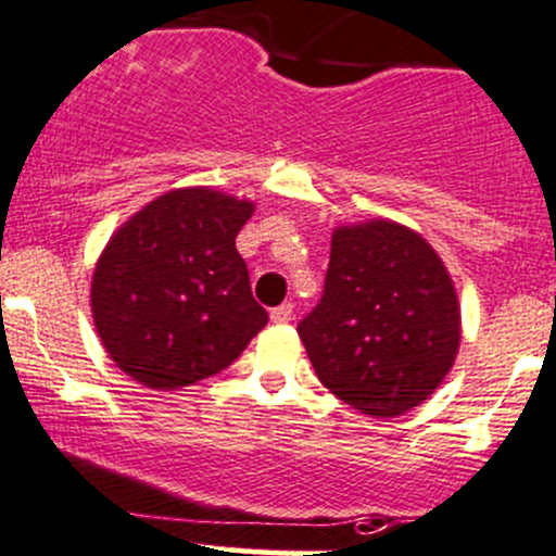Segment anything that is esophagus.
Listing matches in <instances>:
<instances>
[{
  "label": "esophagus",
  "instance_id": "34e87169",
  "mask_svg": "<svg viewBox=\"0 0 556 556\" xmlns=\"http://www.w3.org/2000/svg\"><path fill=\"white\" fill-rule=\"evenodd\" d=\"M291 316H294V305H291V302H283V305L273 307L270 311L273 324H289Z\"/></svg>",
  "mask_w": 556,
  "mask_h": 556
}]
</instances>
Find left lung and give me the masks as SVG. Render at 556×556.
I'll return each mask as SVG.
<instances>
[{"mask_svg":"<svg viewBox=\"0 0 556 556\" xmlns=\"http://www.w3.org/2000/svg\"><path fill=\"white\" fill-rule=\"evenodd\" d=\"M318 380L371 417L415 409L460 348V302L420 232L366 219L331 232L324 296L296 326Z\"/></svg>","mask_w":556,"mask_h":556,"instance_id":"1","label":"left lung"}]
</instances>
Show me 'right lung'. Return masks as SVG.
Returning <instances> with one entry per match:
<instances>
[{
	"label": "right lung",
	"mask_w": 556,
	"mask_h": 556,
	"mask_svg": "<svg viewBox=\"0 0 556 556\" xmlns=\"http://www.w3.org/2000/svg\"><path fill=\"white\" fill-rule=\"evenodd\" d=\"M256 205L211 187L150 200L114 230L90 280V313L114 364L152 391L227 369L267 324L236 238Z\"/></svg>",
	"instance_id": "right-lung-1"
}]
</instances>
